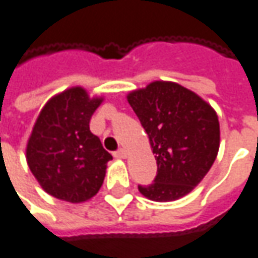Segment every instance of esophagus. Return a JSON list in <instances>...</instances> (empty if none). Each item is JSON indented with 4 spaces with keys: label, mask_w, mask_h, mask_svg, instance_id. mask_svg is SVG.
Segmentation results:
<instances>
[{
    "label": "esophagus",
    "mask_w": 258,
    "mask_h": 258,
    "mask_svg": "<svg viewBox=\"0 0 258 258\" xmlns=\"http://www.w3.org/2000/svg\"><path fill=\"white\" fill-rule=\"evenodd\" d=\"M114 157L115 158H118V159H125L127 158V151L125 150H118V151H115L114 152Z\"/></svg>",
    "instance_id": "obj_1"
}]
</instances>
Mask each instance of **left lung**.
Here are the masks:
<instances>
[{
  "label": "left lung",
  "instance_id": "8db88e82",
  "mask_svg": "<svg viewBox=\"0 0 258 258\" xmlns=\"http://www.w3.org/2000/svg\"><path fill=\"white\" fill-rule=\"evenodd\" d=\"M157 159L151 185L138 186L147 199L172 202L190 194L209 172L220 147L215 108L175 82L155 80L127 94Z\"/></svg>",
  "mask_w": 258,
  "mask_h": 258
}]
</instances>
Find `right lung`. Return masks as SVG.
I'll return each instance as SVG.
<instances>
[{
  "label": "right lung",
  "mask_w": 258,
  "mask_h": 258,
  "mask_svg": "<svg viewBox=\"0 0 258 258\" xmlns=\"http://www.w3.org/2000/svg\"><path fill=\"white\" fill-rule=\"evenodd\" d=\"M104 101L82 86L52 96L39 111L28 138L25 157L41 188L59 201H90L103 185L113 157L90 133L93 113Z\"/></svg>",
  "instance_id": "right-lung-1"
}]
</instances>
